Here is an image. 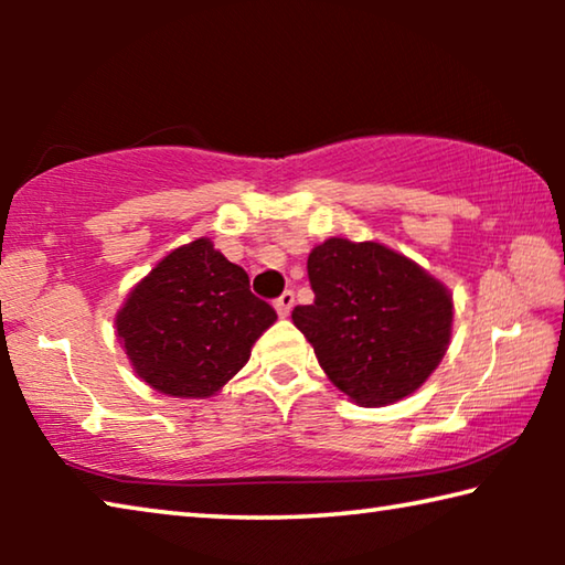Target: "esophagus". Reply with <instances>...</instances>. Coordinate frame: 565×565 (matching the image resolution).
Listing matches in <instances>:
<instances>
[{
  "instance_id": "esophagus-1",
  "label": "esophagus",
  "mask_w": 565,
  "mask_h": 565,
  "mask_svg": "<svg viewBox=\"0 0 565 565\" xmlns=\"http://www.w3.org/2000/svg\"><path fill=\"white\" fill-rule=\"evenodd\" d=\"M276 311H279V317L281 319H286L291 313V309H294V291H284L279 299H276Z\"/></svg>"
}]
</instances>
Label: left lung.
I'll return each instance as SVG.
<instances>
[{
    "mask_svg": "<svg viewBox=\"0 0 565 565\" xmlns=\"http://www.w3.org/2000/svg\"><path fill=\"white\" fill-rule=\"evenodd\" d=\"M306 269L313 303L291 319L333 386L359 406H388L434 374L454 323L441 281L384 244L339 236L313 246Z\"/></svg>",
    "mask_w": 565,
    "mask_h": 565,
    "instance_id": "1",
    "label": "left lung"
}]
</instances>
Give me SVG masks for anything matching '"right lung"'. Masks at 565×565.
Wrapping results in <instances>:
<instances>
[{
  "label": "right lung",
  "mask_w": 565,
  "mask_h": 565,
  "mask_svg": "<svg viewBox=\"0 0 565 565\" xmlns=\"http://www.w3.org/2000/svg\"><path fill=\"white\" fill-rule=\"evenodd\" d=\"M274 321L248 274L202 236L134 286L114 323L141 381L174 398H209L244 369Z\"/></svg>",
  "instance_id": "obj_1"
}]
</instances>
